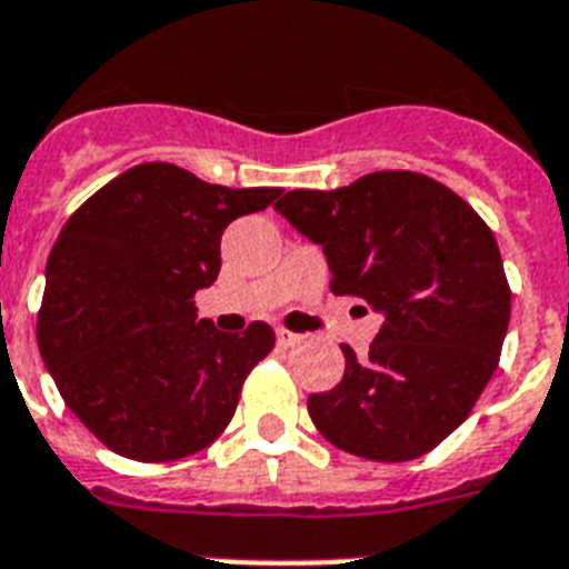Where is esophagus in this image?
Listing matches in <instances>:
<instances>
[{
    "label": "esophagus",
    "instance_id": "esophagus-1",
    "mask_svg": "<svg viewBox=\"0 0 569 569\" xmlns=\"http://www.w3.org/2000/svg\"><path fill=\"white\" fill-rule=\"evenodd\" d=\"M300 341H303V336H298V332H292V329L277 327V343H280V347H295V343Z\"/></svg>",
    "mask_w": 569,
    "mask_h": 569
}]
</instances>
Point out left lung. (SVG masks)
I'll use <instances>...</instances> for the list:
<instances>
[{"mask_svg":"<svg viewBox=\"0 0 569 569\" xmlns=\"http://www.w3.org/2000/svg\"><path fill=\"white\" fill-rule=\"evenodd\" d=\"M274 211L323 248L332 292L385 315L367 358L343 343V379L309 396L315 428L365 460L428 455L498 370L512 292L495 233L455 190L410 170L289 190Z\"/></svg>","mask_w":569,"mask_h":569,"instance_id":"obj_1","label":"left lung"}]
</instances>
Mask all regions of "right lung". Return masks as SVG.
Returning a JSON list of instances; mask_svg holds the SVG:
<instances>
[{"instance_id":"right-lung-1","label":"right lung","mask_w":569,"mask_h":569,"mask_svg":"<svg viewBox=\"0 0 569 569\" xmlns=\"http://www.w3.org/2000/svg\"><path fill=\"white\" fill-rule=\"evenodd\" d=\"M280 188H222L147 161L89 196L51 248L37 343L63 402L114 455L170 462L231 422L246 376L274 347L196 318L217 280L219 240Z\"/></svg>"}]
</instances>
